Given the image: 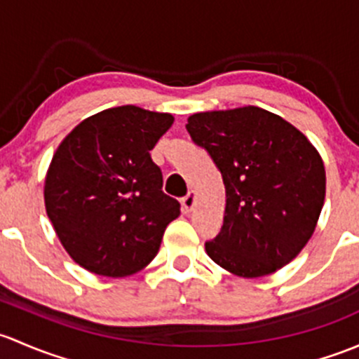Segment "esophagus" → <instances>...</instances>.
I'll return each mask as SVG.
<instances>
[{
  "mask_svg": "<svg viewBox=\"0 0 359 359\" xmlns=\"http://www.w3.org/2000/svg\"><path fill=\"white\" fill-rule=\"evenodd\" d=\"M181 204H183V209L187 210V212H190V210L195 207V194H194V191H188L187 197H183V201H181Z\"/></svg>",
  "mask_w": 359,
  "mask_h": 359,
  "instance_id": "1",
  "label": "esophagus"
}]
</instances>
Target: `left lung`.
Here are the masks:
<instances>
[{
	"instance_id": "8db88e82",
	"label": "left lung",
	"mask_w": 359,
	"mask_h": 359,
	"mask_svg": "<svg viewBox=\"0 0 359 359\" xmlns=\"http://www.w3.org/2000/svg\"><path fill=\"white\" fill-rule=\"evenodd\" d=\"M187 131L226 188L223 226L205 242L210 259L243 278L289 264L311 238L325 202V165L311 142L252 105L194 114Z\"/></svg>"
}]
</instances>
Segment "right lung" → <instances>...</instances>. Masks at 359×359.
Returning <instances> with one entry per match:
<instances>
[{
  "mask_svg": "<svg viewBox=\"0 0 359 359\" xmlns=\"http://www.w3.org/2000/svg\"><path fill=\"white\" fill-rule=\"evenodd\" d=\"M171 114L135 105L102 110L58 145L44 180V205L69 256L102 276L133 275L157 256L180 202L162 191L150 150Z\"/></svg>",
  "mask_w": 359,
  "mask_h": 359,
  "instance_id": "right-lung-1",
  "label": "right lung"
}]
</instances>
